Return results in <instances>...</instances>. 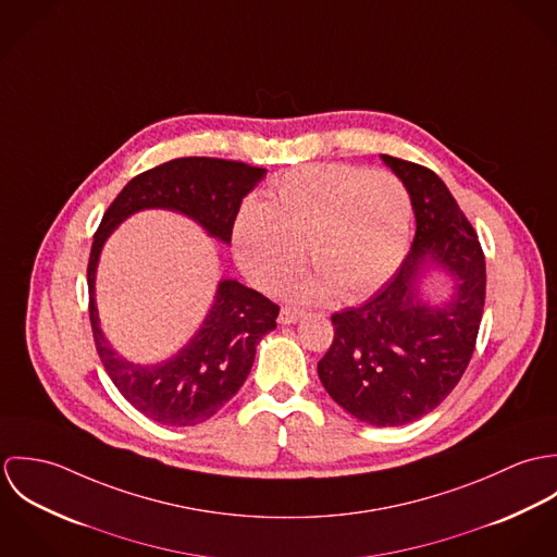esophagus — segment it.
I'll use <instances>...</instances> for the list:
<instances>
[{"mask_svg":"<svg viewBox=\"0 0 557 557\" xmlns=\"http://www.w3.org/2000/svg\"><path fill=\"white\" fill-rule=\"evenodd\" d=\"M300 318H302V311L285 307V309H281V313H278V323H283V325H289V323H296V321H298Z\"/></svg>","mask_w":557,"mask_h":557,"instance_id":"34e87169","label":"esophagus"}]
</instances>
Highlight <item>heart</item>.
Returning <instances> with one entry per match:
<instances>
[{"instance_id":"b5f03b06","label":"heart","mask_w":557,"mask_h":557,"mask_svg":"<svg viewBox=\"0 0 557 557\" xmlns=\"http://www.w3.org/2000/svg\"><path fill=\"white\" fill-rule=\"evenodd\" d=\"M411 236V199L397 175L349 164H309L278 177L268 199H246L232 248L242 272L276 287L305 257L315 272L289 292L321 300H360L384 285Z\"/></svg>"}]
</instances>
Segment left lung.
I'll list each match as a JSON object with an SVG mask.
<instances>
[{
    "label": "left lung",
    "mask_w": 557,
    "mask_h": 557,
    "mask_svg": "<svg viewBox=\"0 0 557 557\" xmlns=\"http://www.w3.org/2000/svg\"><path fill=\"white\" fill-rule=\"evenodd\" d=\"M409 193L411 250L362 307L332 315L334 341L319 360L325 393L354 418L400 426L433 411L466 373L484 309L486 268L476 232L448 186L426 166L382 154ZM451 278L440 304L421 287L431 273Z\"/></svg>",
    "instance_id": "obj_1"
}]
</instances>
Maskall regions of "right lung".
I'll list each match as a JSON object with an SVG mask.
<instances>
[{
  "label": "right lung",
  "mask_w": 557,
  "mask_h": 557,
  "mask_svg": "<svg viewBox=\"0 0 557 557\" xmlns=\"http://www.w3.org/2000/svg\"><path fill=\"white\" fill-rule=\"evenodd\" d=\"M265 173L236 160H169L122 188L94 236L87 289L96 351L122 397L159 424L195 426L236 397L252 369L259 341L276 327L278 307L236 278H223L203 323L184 347L157 364L131 362L111 347L100 327L96 270L102 246L126 219L144 210L184 214L210 238L230 244L242 199Z\"/></svg>",
  "instance_id": "obj_1"
}]
</instances>
